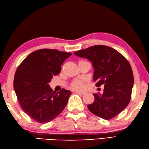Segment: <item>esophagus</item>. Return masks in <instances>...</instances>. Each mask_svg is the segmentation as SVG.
I'll use <instances>...</instances> for the list:
<instances>
[{
	"mask_svg": "<svg viewBox=\"0 0 149 149\" xmlns=\"http://www.w3.org/2000/svg\"><path fill=\"white\" fill-rule=\"evenodd\" d=\"M75 93L81 94V95H84V94H85V93H84V92H80V91H75Z\"/></svg>",
	"mask_w": 149,
	"mask_h": 149,
	"instance_id": "34e87169",
	"label": "esophagus"
}]
</instances>
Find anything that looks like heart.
<instances>
[{
    "instance_id": "obj_1",
    "label": "heart",
    "mask_w": 149,
    "mask_h": 149,
    "mask_svg": "<svg viewBox=\"0 0 149 149\" xmlns=\"http://www.w3.org/2000/svg\"><path fill=\"white\" fill-rule=\"evenodd\" d=\"M70 87L72 89H74V90L80 91L83 90L84 87H85V85H84V83L81 81L75 80L72 81L71 84H70Z\"/></svg>"
}]
</instances>
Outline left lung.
Listing matches in <instances>:
<instances>
[{
	"label": "left lung",
	"instance_id": "1",
	"mask_svg": "<svg viewBox=\"0 0 149 149\" xmlns=\"http://www.w3.org/2000/svg\"><path fill=\"white\" fill-rule=\"evenodd\" d=\"M75 55L93 63L94 81L104 93L93 94L94 101L88 105L91 113L105 120L123 111L131 99L134 75L128 61L118 51L106 45H97L75 51Z\"/></svg>",
	"mask_w": 149,
	"mask_h": 149
}]
</instances>
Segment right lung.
<instances>
[{
    "instance_id": "obj_1",
    "label": "right lung",
    "mask_w": 149,
    "mask_h": 149,
    "mask_svg": "<svg viewBox=\"0 0 149 149\" xmlns=\"http://www.w3.org/2000/svg\"><path fill=\"white\" fill-rule=\"evenodd\" d=\"M71 55V53L41 49L29 54L18 66L13 88L21 107L32 119L49 123L66 106L71 92L63 88L55 93L49 83L59 74L61 65Z\"/></svg>"
}]
</instances>
